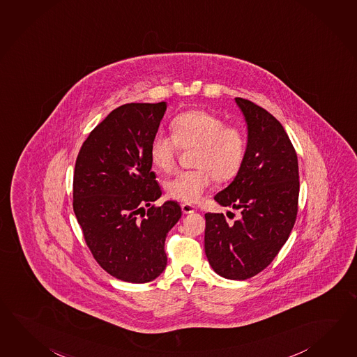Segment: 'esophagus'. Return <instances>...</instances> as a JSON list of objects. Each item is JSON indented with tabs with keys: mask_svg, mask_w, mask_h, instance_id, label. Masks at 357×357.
Segmentation results:
<instances>
[{
	"mask_svg": "<svg viewBox=\"0 0 357 357\" xmlns=\"http://www.w3.org/2000/svg\"><path fill=\"white\" fill-rule=\"evenodd\" d=\"M181 209H183V212L185 215H188V213H192V212L195 211V207L191 206L189 203H183V204H181Z\"/></svg>",
	"mask_w": 357,
	"mask_h": 357,
	"instance_id": "34e87169",
	"label": "esophagus"
}]
</instances>
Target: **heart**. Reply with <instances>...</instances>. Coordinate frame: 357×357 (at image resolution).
Instances as JSON below:
<instances>
[{
  "label": "heart",
  "mask_w": 357,
  "mask_h": 357,
  "mask_svg": "<svg viewBox=\"0 0 357 357\" xmlns=\"http://www.w3.org/2000/svg\"><path fill=\"white\" fill-rule=\"evenodd\" d=\"M194 149L192 169L174 174L166 183L167 195L197 203L213 181H227L239 172L247 151V136L241 127L206 110L181 113L172 121V133L158 131L150 142V158L162 172L174 171L180 150Z\"/></svg>",
  "instance_id": "heart-1"
}]
</instances>
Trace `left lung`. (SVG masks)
Masks as SVG:
<instances>
[{
    "mask_svg": "<svg viewBox=\"0 0 357 357\" xmlns=\"http://www.w3.org/2000/svg\"><path fill=\"white\" fill-rule=\"evenodd\" d=\"M235 100L248 125V145L236 177L215 199L241 215L230 224L222 213H206L204 249L217 274L245 280L265 270L289 238L298 212V159L273 114Z\"/></svg>",
    "mask_w": 357,
    "mask_h": 357,
    "instance_id": "1",
    "label": "left lung"
}]
</instances>
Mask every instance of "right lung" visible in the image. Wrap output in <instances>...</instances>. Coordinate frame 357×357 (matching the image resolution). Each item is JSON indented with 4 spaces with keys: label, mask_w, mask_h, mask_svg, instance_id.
<instances>
[{
    "label": "right lung",
    "mask_w": 357,
    "mask_h": 357,
    "mask_svg": "<svg viewBox=\"0 0 357 357\" xmlns=\"http://www.w3.org/2000/svg\"><path fill=\"white\" fill-rule=\"evenodd\" d=\"M166 108L162 101L114 109L75 160L73 211L83 238L96 262L123 282H151L163 273L167 234L181 217L174 200L151 206L162 190L151 172L150 142Z\"/></svg>",
    "instance_id": "obj_1"
}]
</instances>
